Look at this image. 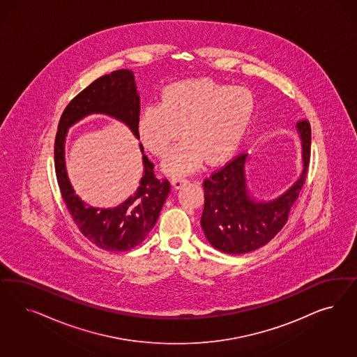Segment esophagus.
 Segmentation results:
<instances>
[{"mask_svg":"<svg viewBox=\"0 0 357 357\" xmlns=\"http://www.w3.org/2000/svg\"><path fill=\"white\" fill-rule=\"evenodd\" d=\"M186 183H188V178H185V177H174V178H172V185L176 189H180Z\"/></svg>","mask_w":357,"mask_h":357,"instance_id":"34e87169","label":"esophagus"}]
</instances>
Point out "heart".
<instances>
[{
	"instance_id": "heart-1",
	"label": "heart",
	"mask_w": 357,
	"mask_h": 357,
	"mask_svg": "<svg viewBox=\"0 0 357 357\" xmlns=\"http://www.w3.org/2000/svg\"><path fill=\"white\" fill-rule=\"evenodd\" d=\"M253 113V98L244 88L217 81H180L168 85L160 104L149 105L139 116L142 143L164 156L174 140L178 143L162 162L172 176L192 172L204 159L210 164L226 160L241 144Z\"/></svg>"
}]
</instances>
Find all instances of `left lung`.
<instances>
[{
    "label": "left lung",
    "instance_id": "left-lung-1",
    "mask_svg": "<svg viewBox=\"0 0 357 357\" xmlns=\"http://www.w3.org/2000/svg\"><path fill=\"white\" fill-rule=\"evenodd\" d=\"M302 142L303 169L298 180L276 199L261 202L248 195L245 184L247 153H241L204 181L205 206L201 226L208 243L231 255L251 252L272 241L287 220L305 184L310 162L309 121L297 123Z\"/></svg>",
    "mask_w": 357,
    "mask_h": 357
}]
</instances>
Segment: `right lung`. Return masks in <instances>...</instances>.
Returning a JSON list of instances; mask_svg holds the SVG:
<instances>
[{
	"label": "right lung",
	"instance_id": "right-lung-1",
	"mask_svg": "<svg viewBox=\"0 0 357 357\" xmlns=\"http://www.w3.org/2000/svg\"><path fill=\"white\" fill-rule=\"evenodd\" d=\"M140 101L134 75L128 69H118L93 81L64 109L55 138V172L60 193L81 234L98 248L110 252L132 250L143 242L159 218L161 207L171 192L167 178L159 180L153 164L143 153L144 172L138 190L123 204L113 208L93 207L82 202L69 183L64 142L68 127L89 114H107L131 128L139 139Z\"/></svg>",
	"mask_w": 357,
	"mask_h": 357
}]
</instances>
